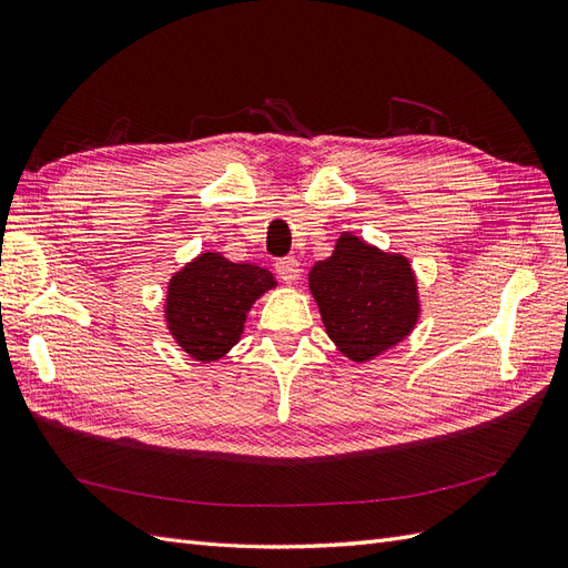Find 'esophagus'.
<instances>
[{"label":"esophagus","mask_w":568,"mask_h":568,"mask_svg":"<svg viewBox=\"0 0 568 568\" xmlns=\"http://www.w3.org/2000/svg\"><path fill=\"white\" fill-rule=\"evenodd\" d=\"M274 270H277L282 282L294 284L301 274V263L296 261V257H280V261L274 263Z\"/></svg>","instance_id":"1"}]
</instances>
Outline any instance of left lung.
Returning a JSON list of instances; mask_svg holds the SVG:
<instances>
[{"mask_svg":"<svg viewBox=\"0 0 568 568\" xmlns=\"http://www.w3.org/2000/svg\"><path fill=\"white\" fill-rule=\"evenodd\" d=\"M307 282L326 334L353 363H367L415 329L417 280L405 255L341 234L334 253L315 263Z\"/></svg>","mask_w":568,"mask_h":568,"instance_id":"obj_1","label":"left lung"}]
</instances>
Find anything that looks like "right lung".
Returning a JSON list of instances; mask_svg holds the SVG:
<instances>
[{
	"label": "right lung",
	"instance_id": "add662e5",
	"mask_svg": "<svg viewBox=\"0 0 568 568\" xmlns=\"http://www.w3.org/2000/svg\"><path fill=\"white\" fill-rule=\"evenodd\" d=\"M274 284L265 267L232 263L220 253H201L168 284V329L199 363L220 359L242 336L255 298Z\"/></svg>",
	"mask_w": 568,
	"mask_h": 568
}]
</instances>
